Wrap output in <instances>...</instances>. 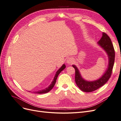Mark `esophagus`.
I'll return each mask as SVG.
<instances>
[{
	"label": "esophagus",
	"instance_id": "34e87169",
	"mask_svg": "<svg viewBox=\"0 0 121 121\" xmlns=\"http://www.w3.org/2000/svg\"><path fill=\"white\" fill-rule=\"evenodd\" d=\"M67 63L69 65H71L74 62V58L71 57H68L67 59Z\"/></svg>",
	"mask_w": 121,
	"mask_h": 121
}]
</instances>
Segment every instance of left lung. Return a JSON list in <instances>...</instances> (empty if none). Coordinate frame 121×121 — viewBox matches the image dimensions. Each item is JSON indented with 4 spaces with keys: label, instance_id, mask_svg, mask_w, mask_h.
<instances>
[{
    "label": "left lung",
    "instance_id": "obj_1",
    "mask_svg": "<svg viewBox=\"0 0 121 121\" xmlns=\"http://www.w3.org/2000/svg\"><path fill=\"white\" fill-rule=\"evenodd\" d=\"M97 44L107 53L108 61V68L99 78L94 81H88L84 79L82 77L77 67L75 65H72L73 67L75 69L76 83L83 92H90L99 88L108 82L112 75L115 62V53L111 40L107 34L102 33V37Z\"/></svg>",
    "mask_w": 121,
    "mask_h": 121
}]
</instances>
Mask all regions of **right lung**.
Listing matches in <instances>:
<instances>
[{
    "instance_id": "obj_1",
    "label": "right lung",
    "mask_w": 121,
    "mask_h": 121,
    "mask_svg": "<svg viewBox=\"0 0 121 121\" xmlns=\"http://www.w3.org/2000/svg\"><path fill=\"white\" fill-rule=\"evenodd\" d=\"M65 67H66V66H65V64H63V65H62V66L59 69H58V70L56 71V75H55V76L54 77V78L52 80V82L51 83V84L48 87H46L45 89L40 90H39V91H34V93H37V94H43V93H46L49 92V91L53 88V87H54L55 84H56L58 75L60 74V73L62 71H63L64 69L65 68ZM29 92H30V91H29Z\"/></svg>"
}]
</instances>
